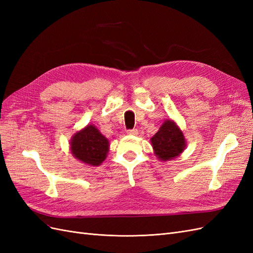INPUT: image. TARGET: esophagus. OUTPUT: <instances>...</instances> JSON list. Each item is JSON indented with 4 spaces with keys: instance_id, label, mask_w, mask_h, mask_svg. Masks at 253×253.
Segmentation results:
<instances>
[{
    "instance_id": "34e87169",
    "label": "esophagus",
    "mask_w": 253,
    "mask_h": 253,
    "mask_svg": "<svg viewBox=\"0 0 253 253\" xmlns=\"http://www.w3.org/2000/svg\"><path fill=\"white\" fill-rule=\"evenodd\" d=\"M126 133H127L128 135H136L137 133H138V129H137V128H132V129H127V131H126Z\"/></svg>"
}]
</instances>
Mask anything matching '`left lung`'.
<instances>
[{
    "label": "left lung",
    "instance_id": "obj_1",
    "mask_svg": "<svg viewBox=\"0 0 253 253\" xmlns=\"http://www.w3.org/2000/svg\"><path fill=\"white\" fill-rule=\"evenodd\" d=\"M151 142L155 154L164 162L178 156L186 145L182 132L172 120L164 122L159 131L151 138Z\"/></svg>",
    "mask_w": 253,
    "mask_h": 253
}]
</instances>
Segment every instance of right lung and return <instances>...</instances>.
I'll list each match as a JSON object with an SVG mask.
<instances>
[{
	"label": "right lung",
	"instance_id": "right-lung-1",
	"mask_svg": "<svg viewBox=\"0 0 253 253\" xmlns=\"http://www.w3.org/2000/svg\"><path fill=\"white\" fill-rule=\"evenodd\" d=\"M71 150L84 164L99 166L108 154L109 141L94 126H87L73 137Z\"/></svg>",
	"mask_w": 253,
	"mask_h": 253
}]
</instances>
